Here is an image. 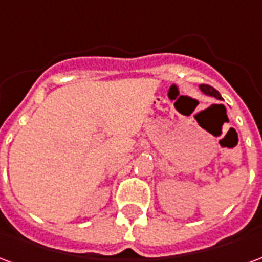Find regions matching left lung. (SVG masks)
<instances>
[{
    "instance_id": "8db88e82",
    "label": "left lung",
    "mask_w": 262,
    "mask_h": 262,
    "mask_svg": "<svg viewBox=\"0 0 262 262\" xmlns=\"http://www.w3.org/2000/svg\"><path fill=\"white\" fill-rule=\"evenodd\" d=\"M199 90L205 94V95H209V97H214L216 99H222V95L219 94L217 90H214L213 86L206 85V84H201L199 85Z\"/></svg>"
}]
</instances>
